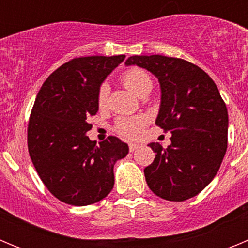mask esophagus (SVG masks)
Instances as JSON below:
<instances>
[{
	"label": "esophagus",
	"mask_w": 248,
	"mask_h": 248,
	"mask_svg": "<svg viewBox=\"0 0 248 248\" xmlns=\"http://www.w3.org/2000/svg\"><path fill=\"white\" fill-rule=\"evenodd\" d=\"M139 144H135V143H130L129 144V150L130 151H134V150H137L138 148H139Z\"/></svg>",
	"instance_id": "34e87169"
}]
</instances>
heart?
<instances>
[{
  "label": "heart",
  "mask_w": 248,
  "mask_h": 248,
  "mask_svg": "<svg viewBox=\"0 0 248 248\" xmlns=\"http://www.w3.org/2000/svg\"><path fill=\"white\" fill-rule=\"evenodd\" d=\"M122 80L126 88L139 97L144 92H150L153 82L148 73L141 68H131L123 74ZM109 88L107 84H103L98 93V104L103 108L107 104ZM148 124V118L145 115H134V117H122L115 123V130L123 137L134 139L139 137L143 131L144 126Z\"/></svg>",
  "instance_id": "obj_1"
}]
</instances>
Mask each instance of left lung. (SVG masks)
Here are the masks:
<instances>
[{"instance_id": "1", "label": "left lung", "mask_w": 248, "mask_h": 248, "mask_svg": "<svg viewBox=\"0 0 248 248\" xmlns=\"http://www.w3.org/2000/svg\"><path fill=\"white\" fill-rule=\"evenodd\" d=\"M160 83L161 102L155 124L171 133V144L149 146L154 161L144 169L145 180L156 196L185 201L202 191L217 174L227 149L229 114L217 87L206 72L180 58L129 57Z\"/></svg>"}]
</instances>
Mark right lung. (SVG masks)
I'll return each instance as SVG.
<instances>
[{
  "label": "right lung",
  "mask_w": 248,
  "mask_h": 248,
  "mask_svg": "<svg viewBox=\"0 0 248 248\" xmlns=\"http://www.w3.org/2000/svg\"><path fill=\"white\" fill-rule=\"evenodd\" d=\"M125 56L74 58L50 74L38 92L28 123V151L41 180L58 200L98 202L114 186V165L129 146L117 137L92 141L87 118L99 109L105 78Z\"/></svg>",
  "instance_id": "add662e5"
}]
</instances>
